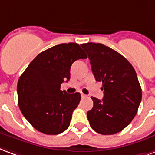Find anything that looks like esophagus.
Listing matches in <instances>:
<instances>
[{
  "label": "esophagus",
  "mask_w": 155,
  "mask_h": 155,
  "mask_svg": "<svg viewBox=\"0 0 155 155\" xmlns=\"http://www.w3.org/2000/svg\"><path fill=\"white\" fill-rule=\"evenodd\" d=\"M81 97H82V98H86L87 97V95L83 94V93H81Z\"/></svg>",
  "instance_id": "34e87169"
}]
</instances>
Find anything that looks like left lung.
<instances>
[{"mask_svg": "<svg viewBox=\"0 0 155 155\" xmlns=\"http://www.w3.org/2000/svg\"><path fill=\"white\" fill-rule=\"evenodd\" d=\"M87 54L96 81L102 82V100L91 97L87 111L91 127L101 135L121 131L136 115L142 98L135 70L121 54L102 44L81 45Z\"/></svg>", "mask_w": 155, "mask_h": 155, "instance_id": "left-lung-1", "label": "left lung"}]
</instances>
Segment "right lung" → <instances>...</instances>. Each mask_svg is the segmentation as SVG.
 <instances>
[{
    "label": "right lung",
    "mask_w": 155,
    "mask_h": 155,
    "mask_svg": "<svg viewBox=\"0 0 155 155\" xmlns=\"http://www.w3.org/2000/svg\"><path fill=\"white\" fill-rule=\"evenodd\" d=\"M87 58L78 44H60L38 54L20 77L18 105L37 130L58 135L68 128L81 95L61 91V84L70 79L73 62Z\"/></svg>",
    "instance_id": "add662e5"
}]
</instances>
